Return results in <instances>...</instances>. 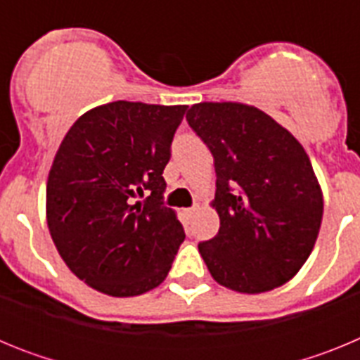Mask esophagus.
<instances>
[{
    "mask_svg": "<svg viewBox=\"0 0 360 360\" xmlns=\"http://www.w3.org/2000/svg\"><path fill=\"white\" fill-rule=\"evenodd\" d=\"M196 211H198V207H196V205H195V207H189V209H186V214H187V216H193V214H195Z\"/></svg>",
    "mask_w": 360,
    "mask_h": 360,
    "instance_id": "1",
    "label": "esophagus"
}]
</instances>
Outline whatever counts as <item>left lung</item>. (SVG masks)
Returning <instances> with one entry per match:
<instances>
[{"label":"left lung","mask_w":360,"mask_h":360,"mask_svg":"<svg viewBox=\"0 0 360 360\" xmlns=\"http://www.w3.org/2000/svg\"><path fill=\"white\" fill-rule=\"evenodd\" d=\"M187 122L214 158L219 231L198 245L209 272L241 294L281 287L308 259L323 219V193L307 151L249 104H195Z\"/></svg>","instance_id":"8db88e82"}]
</instances>
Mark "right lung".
I'll return each instance as SVG.
<instances>
[{"instance_id": "1", "label": "right lung", "mask_w": 360, "mask_h": 360, "mask_svg": "<svg viewBox=\"0 0 360 360\" xmlns=\"http://www.w3.org/2000/svg\"><path fill=\"white\" fill-rule=\"evenodd\" d=\"M186 111L103 104L79 117L57 149L46 182L50 236L68 269L95 290L141 295L169 272L186 232L164 207L162 173ZM144 194V202L134 201Z\"/></svg>"}]
</instances>
